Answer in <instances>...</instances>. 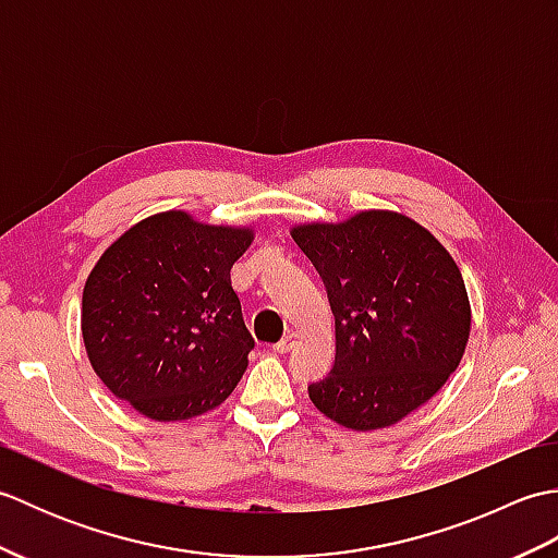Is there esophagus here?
I'll list each match as a JSON object with an SVG mask.
<instances>
[{"label":"esophagus","instance_id":"obj_1","mask_svg":"<svg viewBox=\"0 0 558 558\" xmlns=\"http://www.w3.org/2000/svg\"><path fill=\"white\" fill-rule=\"evenodd\" d=\"M294 340H298V336H294V333H288L286 338L276 342V352H280V354L290 352V350H292V345H294Z\"/></svg>","mask_w":558,"mask_h":558}]
</instances>
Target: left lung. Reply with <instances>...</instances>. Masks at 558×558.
<instances>
[{"instance_id":"obj_1","label":"left lung","mask_w":558,"mask_h":558,"mask_svg":"<svg viewBox=\"0 0 558 558\" xmlns=\"http://www.w3.org/2000/svg\"><path fill=\"white\" fill-rule=\"evenodd\" d=\"M336 316V362L310 398L354 432L384 429L438 393L470 338V300L453 256L420 222L362 210L294 225Z\"/></svg>"}]
</instances>
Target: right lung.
Returning <instances> with one entry per match:
<instances>
[{
  "instance_id": "right-lung-1",
  "label": "right lung",
  "mask_w": 558,
  "mask_h": 558,
  "mask_svg": "<svg viewBox=\"0 0 558 558\" xmlns=\"http://www.w3.org/2000/svg\"><path fill=\"white\" fill-rule=\"evenodd\" d=\"M252 228L156 213L98 258L83 288L81 333L112 393L158 422L192 420L228 398L254 338L230 270Z\"/></svg>"
}]
</instances>
